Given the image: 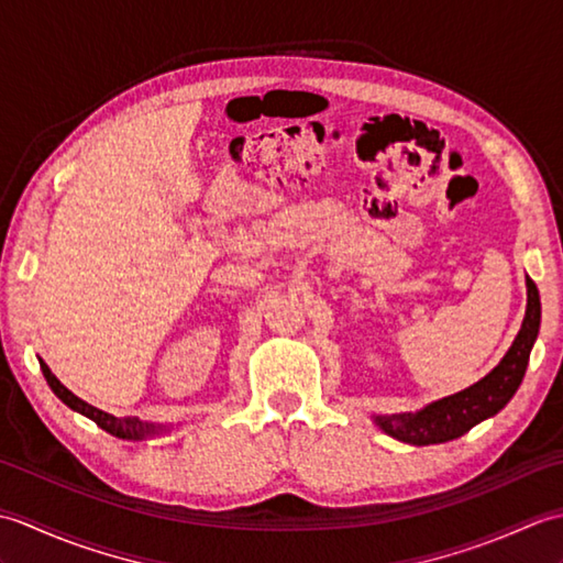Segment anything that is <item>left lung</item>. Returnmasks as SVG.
Masks as SVG:
<instances>
[{
    "mask_svg": "<svg viewBox=\"0 0 563 563\" xmlns=\"http://www.w3.org/2000/svg\"><path fill=\"white\" fill-rule=\"evenodd\" d=\"M525 285H528V309H525L522 327L504 355V361L476 385L428 404L421 411L375 416V423L387 435L409 442V445H438V442H448L470 433L476 423L486 421V418L504 409L520 387L530 363V351L537 341V333H540V292H537V285L530 275L525 278Z\"/></svg>",
    "mask_w": 563,
    "mask_h": 563,
    "instance_id": "8db88e82",
    "label": "left lung"
}]
</instances>
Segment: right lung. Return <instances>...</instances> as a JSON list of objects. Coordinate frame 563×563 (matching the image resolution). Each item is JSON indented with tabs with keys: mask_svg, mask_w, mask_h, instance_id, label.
Returning <instances> with one entry per match:
<instances>
[{
	"mask_svg": "<svg viewBox=\"0 0 563 563\" xmlns=\"http://www.w3.org/2000/svg\"><path fill=\"white\" fill-rule=\"evenodd\" d=\"M41 361V357H38ZM41 369H43V375H45V379H47V385H51V389L57 394L59 399H63L71 411H79V413H84L87 418H91L93 423H97L99 428H103L106 433H111V435H115V438H123V440H145V438H150V435H157L159 430H164L166 426H154V423H142V421H137V418H118V416H113V413H106V411H101V409H97V406H91V404H87V401H81L77 394H71L63 382H59L53 373H51V367H47L43 361H41Z\"/></svg>",
	"mask_w": 563,
	"mask_h": 563,
	"instance_id": "right-lung-1",
	"label": "right lung"
}]
</instances>
